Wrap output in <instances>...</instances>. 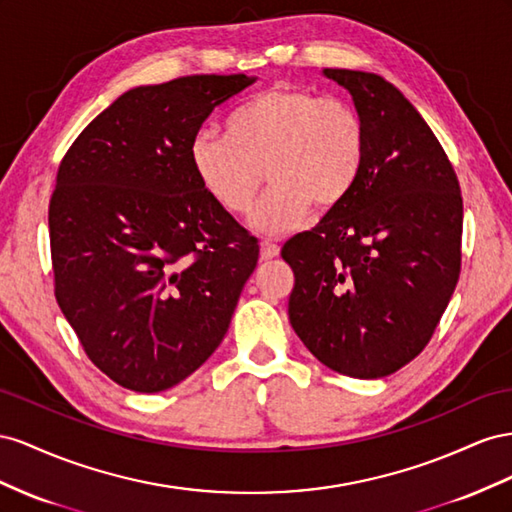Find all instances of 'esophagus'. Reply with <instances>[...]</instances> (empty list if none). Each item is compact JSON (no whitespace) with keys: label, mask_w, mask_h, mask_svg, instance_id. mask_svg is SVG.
<instances>
[{"label":"esophagus","mask_w":512,"mask_h":512,"mask_svg":"<svg viewBox=\"0 0 512 512\" xmlns=\"http://www.w3.org/2000/svg\"><path fill=\"white\" fill-rule=\"evenodd\" d=\"M279 253H281L279 244H274L270 240L261 242V259H274V257H279Z\"/></svg>","instance_id":"34e87169"}]
</instances>
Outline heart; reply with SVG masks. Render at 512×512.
Listing matches in <instances>:
<instances>
[{
  "label": "heart",
  "instance_id": "obj_1",
  "mask_svg": "<svg viewBox=\"0 0 512 512\" xmlns=\"http://www.w3.org/2000/svg\"><path fill=\"white\" fill-rule=\"evenodd\" d=\"M369 150L367 124L352 102L279 83L229 113L225 135L201 128L188 163L218 208L242 216L253 208L261 169L270 186L251 225L264 233L298 227L317 210L337 208L354 191Z\"/></svg>",
  "mask_w": 512,
  "mask_h": 512
}]
</instances>
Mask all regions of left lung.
I'll use <instances>...</instances> for the list:
<instances>
[{
  "instance_id": "8db88e82",
  "label": "left lung",
  "mask_w": 512,
  "mask_h": 512,
  "mask_svg": "<svg viewBox=\"0 0 512 512\" xmlns=\"http://www.w3.org/2000/svg\"><path fill=\"white\" fill-rule=\"evenodd\" d=\"M352 94L369 150L354 191L285 242L289 324L328 369L386 377L431 341L461 272L463 199L433 130L397 87L326 68Z\"/></svg>"
}]
</instances>
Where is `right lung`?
Segmentation results:
<instances>
[{
	"label": "right lung",
	"instance_id": "right-lung-1",
	"mask_svg": "<svg viewBox=\"0 0 512 512\" xmlns=\"http://www.w3.org/2000/svg\"><path fill=\"white\" fill-rule=\"evenodd\" d=\"M246 75L128 90L70 145L49 203L55 298L96 367L135 392L180 384L221 345L257 238L203 193L188 143Z\"/></svg>",
	"mask_w": 512,
	"mask_h": 512
}]
</instances>
